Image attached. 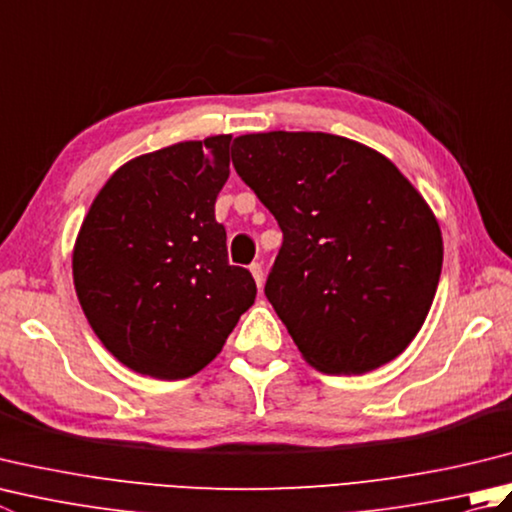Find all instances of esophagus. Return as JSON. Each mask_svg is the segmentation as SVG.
Listing matches in <instances>:
<instances>
[{
    "label": "esophagus",
    "instance_id": "esophagus-1",
    "mask_svg": "<svg viewBox=\"0 0 512 512\" xmlns=\"http://www.w3.org/2000/svg\"><path fill=\"white\" fill-rule=\"evenodd\" d=\"M250 268V273H253V277H255V281H257V286L262 288L264 286V268H262V264H250L248 266Z\"/></svg>",
    "mask_w": 512,
    "mask_h": 512
}]
</instances>
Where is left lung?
<instances>
[{
    "label": "left lung",
    "mask_w": 512,
    "mask_h": 512,
    "mask_svg": "<svg viewBox=\"0 0 512 512\" xmlns=\"http://www.w3.org/2000/svg\"><path fill=\"white\" fill-rule=\"evenodd\" d=\"M231 158L284 233L264 292L303 358L325 374H365L405 352L444 248L394 162L323 132L237 136Z\"/></svg>",
    "instance_id": "obj_1"
}]
</instances>
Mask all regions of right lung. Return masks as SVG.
<instances>
[{
  "instance_id": "obj_1",
  "label": "right lung",
  "mask_w": 512,
  "mask_h": 512,
  "mask_svg": "<svg viewBox=\"0 0 512 512\" xmlns=\"http://www.w3.org/2000/svg\"><path fill=\"white\" fill-rule=\"evenodd\" d=\"M231 138L187 140L125 162L81 224L76 297L101 343L138 374H198L255 301V279L228 264L215 220Z\"/></svg>"
}]
</instances>
